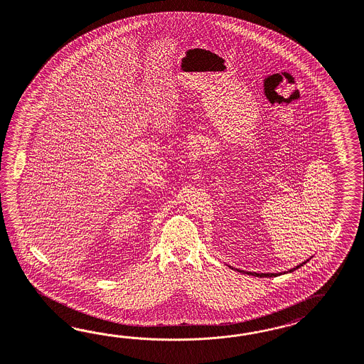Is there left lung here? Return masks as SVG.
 Masks as SVG:
<instances>
[{
	"mask_svg": "<svg viewBox=\"0 0 364 364\" xmlns=\"http://www.w3.org/2000/svg\"><path fill=\"white\" fill-rule=\"evenodd\" d=\"M307 262H309V259H307L304 263H301V264L296 265L295 268H292V269H289V271H287V272H294L295 269H298V268H300L301 265L306 264ZM233 269V268H232ZM239 271V269H237ZM239 272H244V274H247V275H252V276H257V277H275V276L282 275V274H257V272H245V271H239ZM283 274H286V272H283Z\"/></svg>",
	"mask_w": 364,
	"mask_h": 364,
	"instance_id": "obj_1",
	"label": "left lung"
}]
</instances>
